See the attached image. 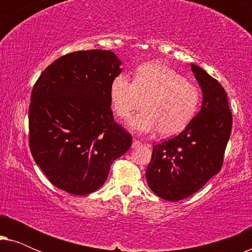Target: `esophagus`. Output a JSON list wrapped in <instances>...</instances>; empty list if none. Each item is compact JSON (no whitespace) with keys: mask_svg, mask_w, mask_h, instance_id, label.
Here are the masks:
<instances>
[{"mask_svg":"<svg viewBox=\"0 0 252 252\" xmlns=\"http://www.w3.org/2000/svg\"><path fill=\"white\" fill-rule=\"evenodd\" d=\"M140 146H142V142H141V141H139V140L134 139L133 140V143H132V147L133 148H139Z\"/></svg>","mask_w":252,"mask_h":252,"instance_id":"34e87169","label":"esophagus"}]
</instances>
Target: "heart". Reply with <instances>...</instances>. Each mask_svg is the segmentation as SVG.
<instances>
[{
  "label": "heart",
  "mask_w": 252,
  "mask_h": 252,
  "mask_svg": "<svg viewBox=\"0 0 252 252\" xmlns=\"http://www.w3.org/2000/svg\"><path fill=\"white\" fill-rule=\"evenodd\" d=\"M110 98L118 117H127L144 101L143 110L130 116L133 132L161 136L177 135L197 115L202 101L199 88L173 68L160 63H146L135 70L134 80L125 73L113 78Z\"/></svg>",
  "instance_id": "obj_1"
}]
</instances>
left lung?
Returning a JSON list of instances; mask_svg holds the SVG:
<instances>
[{
  "label": "left lung",
  "mask_w": 252,
  "mask_h": 252,
  "mask_svg": "<svg viewBox=\"0 0 252 252\" xmlns=\"http://www.w3.org/2000/svg\"><path fill=\"white\" fill-rule=\"evenodd\" d=\"M190 66L202 88L201 111L184 132L155 144L146 171L151 190L171 202L195 194L219 173L232 132L233 117L226 91L203 68Z\"/></svg>",
  "instance_id": "8db88e82"
}]
</instances>
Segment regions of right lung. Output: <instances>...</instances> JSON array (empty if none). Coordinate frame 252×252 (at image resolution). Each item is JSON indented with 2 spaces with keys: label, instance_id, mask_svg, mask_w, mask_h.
<instances>
[{
  "label": "right lung",
  "instance_id": "1",
  "mask_svg": "<svg viewBox=\"0 0 252 252\" xmlns=\"http://www.w3.org/2000/svg\"><path fill=\"white\" fill-rule=\"evenodd\" d=\"M122 62L110 50L64 55L33 86L29 109L31 154L55 187L88 195L132 144L113 119L110 85Z\"/></svg>",
  "mask_w": 252,
  "mask_h": 252
}]
</instances>
